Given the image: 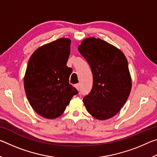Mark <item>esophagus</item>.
Segmentation results:
<instances>
[{
    "mask_svg": "<svg viewBox=\"0 0 157 157\" xmlns=\"http://www.w3.org/2000/svg\"><path fill=\"white\" fill-rule=\"evenodd\" d=\"M75 88L78 89V90H79V84H76L75 85Z\"/></svg>",
    "mask_w": 157,
    "mask_h": 157,
    "instance_id": "esophagus-1",
    "label": "esophagus"
}]
</instances>
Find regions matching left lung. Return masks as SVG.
<instances>
[{
	"label": "left lung",
	"instance_id": "obj_1",
	"mask_svg": "<svg viewBox=\"0 0 157 157\" xmlns=\"http://www.w3.org/2000/svg\"><path fill=\"white\" fill-rule=\"evenodd\" d=\"M78 51L89 63L93 74L91 92L83 98L88 112L98 120L118 113L132 89L128 62L123 52L100 39H85Z\"/></svg>",
	"mask_w": 157,
	"mask_h": 157
}]
</instances>
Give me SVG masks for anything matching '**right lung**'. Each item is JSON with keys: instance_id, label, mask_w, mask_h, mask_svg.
<instances>
[{"instance_id": "add662e5", "label": "right lung", "mask_w": 157, "mask_h": 157, "mask_svg": "<svg viewBox=\"0 0 157 157\" xmlns=\"http://www.w3.org/2000/svg\"><path fill=\"white\" fill-rule=\"evenodd\" d=\"M71 42L61 38L44 45L29 59L24 77L25 94L31 107L44 118H58L78 94L69 84L72 68L66 66Z\"/></svg>"}]
</instances>
